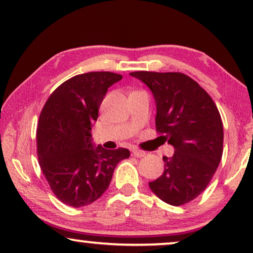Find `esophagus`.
<instances>
[{
  "mask_svg": "<svg viewBox=\"0 0 253 253\" xmlns=\"http://www.w3.org/2000/svg\"><path fill=\"white\" fill-rule=\"evenodd\" d=\"M132 155L137 158H143L146 155V153H145L144 151H140V150H132Z\"/></svg>",
  "mask_w": 253,
  "mask_h": 253,
  "instance_id": "obj_1",
  "label": "esophagus"
}]
</instances>
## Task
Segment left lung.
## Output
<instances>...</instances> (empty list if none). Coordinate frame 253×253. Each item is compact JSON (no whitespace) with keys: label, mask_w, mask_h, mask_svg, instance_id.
<instances>
[{"label":"left lung","mask_w":253,"mask_h":253,"mask_svg":"<svg viewBox=\"0 0 253 253\" xmlns=\"http://www.w3.org/2000/svg\"><path fill=\"white\" fill-rule=\"evenodd\" d=\"M130 76L151 89L155 126L175 150L172 157H164V174L148 183L150 189L169 205L191 202L209 185L222 158L219 110L209 93L184 74L136 71Z\"/></svg>","instance_id":"8db88e82"}]
</instances>
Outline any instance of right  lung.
Here are the masks:
<instances>
[{
	"label": "right lung",
	"instance_id": "obj_1",
	"mask_svg": "<svg viewBox=\"0 0 253 253\" xmlns=\"http://www.w3.org/2000/svg\"><path fill=\"white\" fill-rule=\"evenodd\" d=\"M121 79L107 71L75 76L51 93L40 114L39 165L54 195L65 205L82 207L99 199L117 164L130 157L126 148L95 146L91 133L108 88Z\"/></svg>",
	"mask_w": 253,
	"mask_h": 253
}]
</instances>
